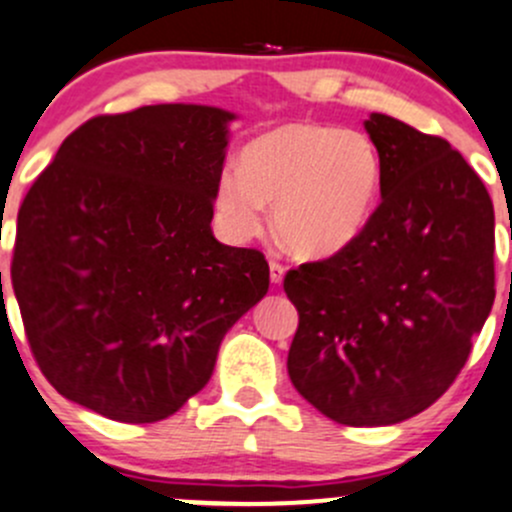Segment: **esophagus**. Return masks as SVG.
<instances>
[{"mask_svg":"<svg viewBox=\"0 0 512 512\" xmlns=\"http://www.w3.org/2000/svg\"><path fill=\"white\" fill-rule=\"evenodd\" d=\"M268 268H271V283H281L283 276H286V266L278 261H271L268 263Z\"/></svg>","mask_w":512,"mask_h":512,"instance_id":"1","label":"esophagus"}]
</instances>
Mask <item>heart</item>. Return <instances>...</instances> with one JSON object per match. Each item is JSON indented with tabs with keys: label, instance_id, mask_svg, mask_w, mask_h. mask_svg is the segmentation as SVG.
<instances>
[{
	"label": "heart",
	"instance_id": "obj_1",
	"mask_svg": "<svg viewBox=\"0 0 512 512\" xmlns=\"http://www.w3.org/2000/svg\"><path fill=\"white\" fill-rule=\"evenodd\" d=\"M241 172H221L214 192L226 234L256 239L273 204V231L300 258L347 249L370 224L384 162L370 135L325 123H283L244 147Z\"/></svg>",
	"mask_w": 512,
	"mask_h": 512
}]
</instances>
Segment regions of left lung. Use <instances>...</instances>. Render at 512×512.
I'll return each mask as SVG.
<instances>
[{"mask_svg": "<svg viewBox=\"0 0 512 512\" xmlns=\"http://www.w3.org/2000/svg\"><path fill=\"white\" fill-rule=\"evenodd\" d=\"M382 202L347 249L286 273L298 330L288 374L345 426H387L436 402L471 355L495 298L486 184L444 138L365 120Z\"/></svg>", "mask_w": 512, "mask_h": 512, "instance_id": "8db88e82", "label": "left lung"}]
</instances>
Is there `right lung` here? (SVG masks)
Masks as SVG:
<instances>
[{
	"label": "right lung",
	"mask_w": 512,
	"mask_h": 512,
	"mask_svg": "<svg viewBox=\"0 0 512 512\" xmlns=\"http://www.w3.org/2000/svg\"><path fill=\"white\" fill-rule=\"evenodd\" d=\"M234 118L184 103L98 115L26 192L12 286L36 365L71 402L125 424L167 419L266 295L261 251L209 226Z\"/></svg>",
	"instance_id": "obj_1"
}]
</instances>
